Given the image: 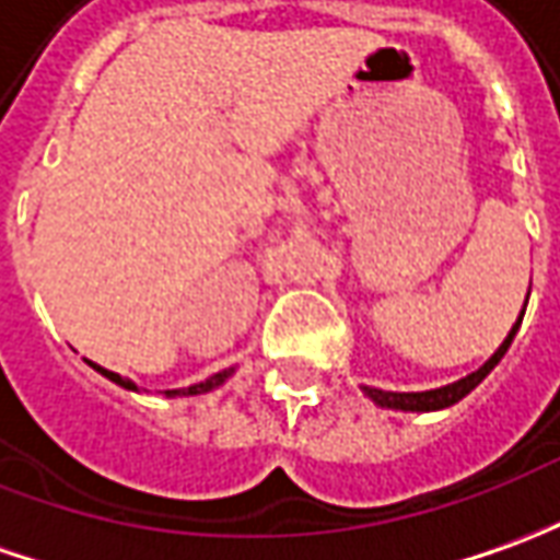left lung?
Returning a JSON list of instances; mask_svg holds the SVG:
<instances>
[{
    "mask_svg": "<svg viewBox=\"0 0 560 560\" xmlns=\"http://www.w3.org/2000/svg\"><path fill=\"white\" fill-rule=\"evenodd\" d=\"M530 296V294H527ZM527 306V303H524ZM521 318H524V312L518 315V322L512 325V330H509V337L503 340V346L490 355L478 371H471L469 376H463V380H456V383H447V386H441V389H429V392H383V389H374V386H361L364 389V395L374 401V405H380V408H392V410H420V413H425V410H441V408H451V405H456L459 398H466L485 376L500 364V359L505 355V349L512 346V340H515V334H518L521 328Z\"/></svg>",
    "mask_w": 560,
    "mask_h": 560,
    "instance_id": "left-lung-1",
    "label": "left lung"
}]
</instances>
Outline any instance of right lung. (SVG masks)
<instances>
[{"label":"right lung","instance_id":"obj_1","mask_svg":"<svg viewBox=\"0 0 560 560\" xmlns=\"http://www.w3.org/2000/svg\"><path fill=\"white\" fill-rule=\"evenodd\" d=\"M91 368H94V371H101L106 380H113V383H116V386H121V389H137V386L131 383V380H128V376L113 374V371H106V368H101V364H91ZM232 371H235V368H226V371H220V374L208 376V380H201V383L189 386V389H168L165 395H168V398H174V395H201V392H211V389H217V386H223V383H226V380L232 376Z\"/></svg>","mask_w":560,"mask_h":560}]
</instances>
